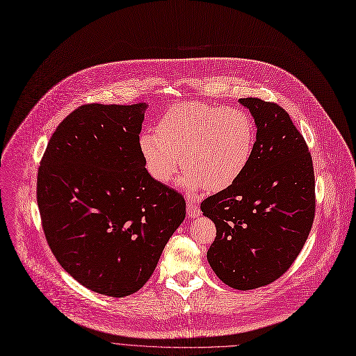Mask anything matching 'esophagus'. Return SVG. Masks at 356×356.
I'll return each instance as SVG.
<instances>
[{"instance_id": "1", "label": "esophagus", "mask_w": 356, "mask_h": 356, "mask_svg": "<svg viewBox=\"0 0 356 356\" xmlns=\"http://www.w3.org/2000/svg\"><path fill=\"white\" fill-rule=\"evenodd\" d=\"M186 211H188V215H189L191 218H197V216H200V213H201L200 207H198V202H197L195 200H193V198L186 200Z\"/></svg>"}]
</instances>
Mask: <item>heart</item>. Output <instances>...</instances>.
<instances>
[{
  "label": "heart",
  "mask_w": 356,
  "mask_h": 356,
  "mask_svg": "<svg viewBox=\"0 0 356 356\" xmlns=\"http://www.w3.org/2000/svg\"><path fill=\"white\" fill-rule=\"evenodd\" d=\"M254 144L255 127L247 113L198 101L168 108L155 132L145 131L138 140L147 168L156 181L170 182L181 158L186 171L182 185L204 186L208 193L235 184L248 167Z\"/></svg>",
  "instance_id": "heart-1"
}]
</instances>
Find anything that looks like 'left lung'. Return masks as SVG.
Wrapping results in <instances>:
<instances>
[{
  "label": "left lung",
  "mask_w": 356,
  "mask_h": 356,
  "mask_svg": "<svg viewBox=\"0 0 356 356\" xmlns=\"http://www.w3.org/2000/svg\"><path fill=\"white\" fill-rule=\"evenodd\" d=\"M239 102L257 124L252 156L201 211L216 227L207 252L211 268L228 286L248 291L281 278L304 248L315 216V175L304 135L281 105Z\"/></svg>",
  "instance_id": "obj_1"
}]
</instances>
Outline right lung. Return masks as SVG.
<instances>
[{"label":"right lung","mask_w":356,"mask_h":356,"mask_svg":"<svg viewBox=\"0 0 356 356\" xmlns=\"http://www.w3.org/2000/svg\"><path fill=\"white\" fill-rule=\"evenodd\" d=\"M147 106H78L52 134L37 175L54 257L81 285L114 298L145 285L185 218L184 197L145 168Z\"/></svg>","instance_id":"1"}]
</instances>
